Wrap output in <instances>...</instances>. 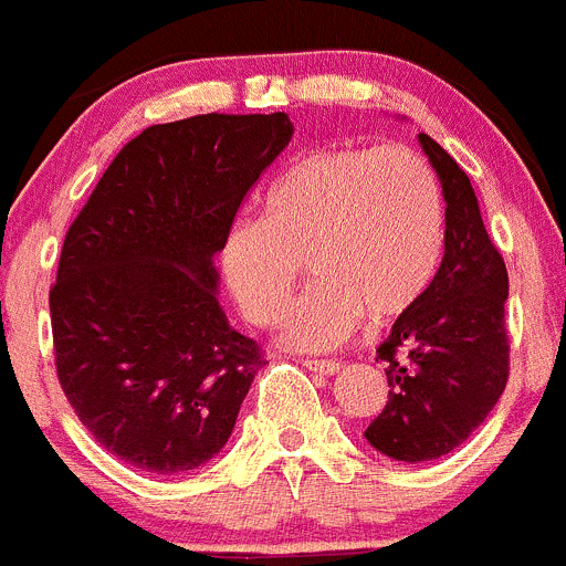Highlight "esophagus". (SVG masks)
Masks as SVG:
<instances>
[{"label": "esophagus", "instance_id": "obj_1", "mask_svg": "<svg viewBox=\"0 0 566 566\" xmlns=\"http://www.w3.org/2000/svg\"><path fill=\"white\" fill-rule=\"evenodd\" d=\"M304 366L315 374H324V377H332V374L340 371V363L335 360H304Z\"/></svg>", "mask_w": 566, "mask_h": 566}]
</instances>
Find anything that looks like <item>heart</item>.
Masks as SVG:
<instances>
[{
  "instance_id": "1",
  "label": "heart",
  "mask_w": 566,
  "mask_h": 566,
  "mask_svg": "<svg viewBox=\"0 0 566 566\" xmlns=\"http://www.w3.org/2000/svg\"><path fill=\"white\" fill-rule=\"evenodd\" d=\"M441 184L405 145H324L287 164L265 218H240L220 248L226 284L251 324L282 321L307 271L315 282L284 324L298 348H332L363 318H399L430 290L443 256Z\"/></svg>"
}]
</instances>
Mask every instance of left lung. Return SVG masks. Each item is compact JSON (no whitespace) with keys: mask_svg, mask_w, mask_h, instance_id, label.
Segmentation results:
<instances>
[{"mask_svg":"<svg viewBox=\"0 0 566 566\" xmlns=\"http://www.w3.org/2000/svg\"><path fill=\"white\" fill-rule=\"evenodd\" d=\"M419 142L447 200L443 259L430 290L379 343L390 390L366 430L374 450L405 463L461 447L497 405L511 368L503 253L485 231L467 172L427 134Z\"/></svg>","mask_w":566,"mask_h":566,"instance_id":"obj_1","label":"left lung"}]
</instances>
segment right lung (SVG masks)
Instances as JSON below:
<instances>
[{"label":"right lung","instance_id":"1","mask_svg":"<svg viewBox=\"0 0 566 566\" xmlns=\"http://www.w3.org/2000/svg\"><path fill=\"white\" fill-rule=\"evenodd\" d=\"M290 136L282 111L150 125L69 226L50 290L57 382L94 441L142 472L218 455L265 366L220 310L211 256Z\"/></svg>","mask_w":566,"mask_h":566}]
</instances>
